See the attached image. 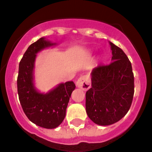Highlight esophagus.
I'll return each instance as SVG.
<instances>
[{
  "label": "esophagus",
  "instance_id": "esophagus-1",
  "mask_svg": "<svg viewBox=\"0 0 152 152\" xmlns=\"http://www.w3.org/2000/svg\"><path fill=\"white\" fill-rule=\"evenodd\" d=\"M76 85L79 88H81L84 91H87L91 88V81L88 76L86 75H82L78 78V80L76 82Z\"/></svg>",
  "mask_w": 152,
  "mask_h": 152
}]
</instances>
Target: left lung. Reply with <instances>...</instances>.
<instances>
[{
    "label": "left lung",
    "instance_id": "1",
    "mask_svg": "<svg viewBox=\"0 0 152 152\" xmlns=\"http://www.w3.org/2000/svg\"><path fill=\"white\" fill-rule=\"evenodd\" d=\"M112 62L91 72V88L86 92V112L94 123L109 126L124 117L134 95V75L128 57L110 42Z\"/></svg>",
    "mask_w": 152,
    "mask_h": 152
}]
</instances>
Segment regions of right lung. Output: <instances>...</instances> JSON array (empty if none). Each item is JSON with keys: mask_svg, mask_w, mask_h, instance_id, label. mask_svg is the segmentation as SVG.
Segmentation results:
<instances>
[{"mask_svg": "<svg viewBox=\"0 0 152 152\" xmlns=\"http://www.w3.org/2000/svg\"><path fill=\"white\" fill-rule=\"evenodd\" d=\"M55 43L45 38L31 44L19 64L17 91L24 113L32 123L45 129H55L64 120L72 93L75 89L73 81L59 84L46 94L39 92L33 84L36 54Z\"/></svg>", "mask_w": 152, "mask_h": 152, "instance_id": "1", "label": "right lung"}]
</instances>
